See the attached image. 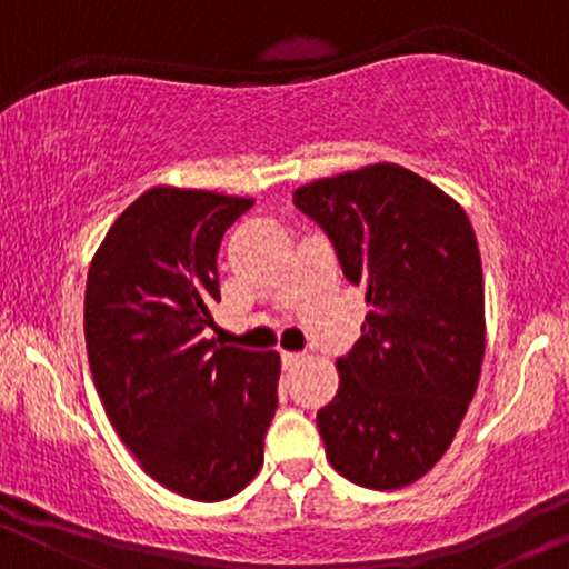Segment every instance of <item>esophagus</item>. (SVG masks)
Returning <instances> with one entry per match:
<instances>
[{
  "mask_svg": "<svg viewBox=\"0 0 569 569\" xmlns=\"http://www.w3.org/2000/svg\"><path fill=\"white\" fill-rule=\"evenodd\" d=\"M280 358H283V367H297V363H302V352H289V350H283L280 352Z\"/></svg>",
  "mask_w": 569,
  "mask_h": 569,
  "instance_id": "34e87169",
  "label": "esophagus"
}]
</instances>
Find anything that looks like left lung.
<instances>
[{
  "instance_id": "1",
  "label": "left lung",
  "mask_w": 569,
  "mask_h": 569,
  "mask_svg": "<svg viewBox=\"0 0 569 569\" xmlns=\"http://www.w3.org/2000/svg\"><path fill=\"white\" fill-rule=\"evenodd\" d=\"M293 202L323 227L369 307L356 348L337 358V396L316 417L326 457L352 485L409 487L449 449L485 363L471 221L396 162L310 181Z\"/></svg>"
}]
</instances>
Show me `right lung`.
<instances>
[{
  "instance_id": "1",
  "label": "right lung",
  "mask_w": 569,
  "mask_h": 569,
  "mask_svg": "<svg viewBox=\"0 0 569 569\" xmlns=\"http://www.w3.org/2000/svg\"><path fill=\"white\" fill-rule=\"evenodd\" d=\"M251 198L152 187L98 246L84 289L93 382L139 466L181 498L217 502L264 462L280 356L202 337L219 302L217 253Z\"/></svg>"
}]
</instances>
